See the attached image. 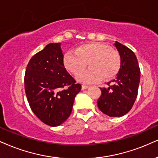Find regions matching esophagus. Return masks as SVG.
Returning <instances> with one entry per match:
<instances>
[{
	"label": "esophagus",
	"instance_id": "34e87169",
	"mask_svg": "<svg viewBox=\"0 0 158 158\" xmlns=\"http://www.w3.org/2000/svg\"><path fill=\"white\" fill-rule=\"evenodd\" d=\"M89 88V85H82V89L83 90H84V89H86Z\"/></svg>",
	"mask_w": 158,
	"mask_h": 158
}]
</instances>
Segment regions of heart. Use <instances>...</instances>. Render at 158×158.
Wrapping results in <instances>:
<instances>
[{
  "instance_id": "heart-1",
  "label": "heart",
  "mask_w": 158,
  "mask_h": 158,
  "mask_svg": "<svg viewBox=\"0 0 158 158\" xmlns=\"http://www.w3.org/2000/svg\"><path fill=\"white\" fill-rule=\"evenodd\" d=\"M78 81L84 83H96L114 77L121 66V58L114 48L102 43H89L69 50L64 55V64L69 73L76 75Z\"/></svg>"
}]
</instances>
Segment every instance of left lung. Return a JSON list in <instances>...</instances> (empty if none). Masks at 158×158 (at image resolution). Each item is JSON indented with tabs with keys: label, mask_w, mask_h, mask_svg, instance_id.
<instances>
[{
	"label": "left lung",
	"mask_w": 158,
	"mask_h": 158,
	"mask_svg": "<svg viewBox=\"0 0 158 158\" xmlns=\"http://www.w3.org/2000/svg\"><path fill=\"white\" fill-rule=\"evenodd\" d=\"M121 58L119 71L108 86L100 88L97 106L103 114L112 117L122 116L131 110L138 95L141 77L135 53L119 42L114 44Z\"/></svg>",
	"instance_id": "8db88e82"
}]
</instances>
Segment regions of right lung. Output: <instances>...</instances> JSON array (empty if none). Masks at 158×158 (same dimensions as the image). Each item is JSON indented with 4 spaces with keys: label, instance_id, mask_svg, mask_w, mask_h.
Wrapping results in <instances>:
<instances>
[{
    "label": "right lung",
    "instance_id": "right-lung-1",
    "mask_svg": "<svg viewBox=\"0 0 158 158\" xmlns=\"http://www.w3.org/2000/svg\"><path fill=\"white\" fill-rule=\"evenodd\" d=\"M25 91L32 111L51 127L69 118L81 85L67 71L61 43H50L29 61L25 70Z\"/></svg>",
    "mask_w": 158,
    "mask_h": 158
}]
</instances>
